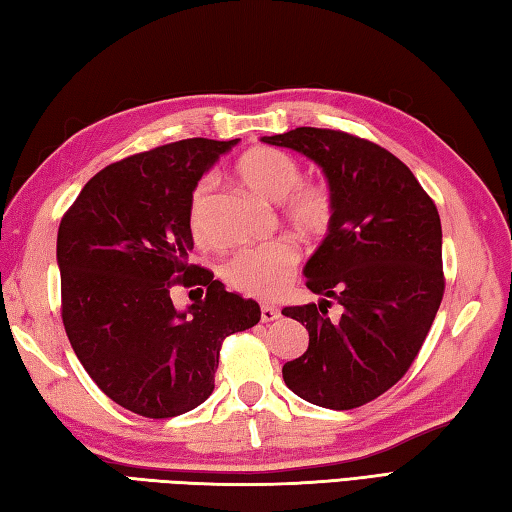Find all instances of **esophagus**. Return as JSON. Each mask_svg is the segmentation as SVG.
Returning <instances> with one entry per match:
<instances>
[{
  "label": "esophagus",
  "instance_id": "1",
  "mask_svg": "<svg viewBox=\"0 0 512 512\" xmlns=\"http://www.w3.org/2000/svg\"><path fill=\"white\" fill-rule=\"evenodd\" d=\"M280 318V309L274 305H263L260 307V320L263 322H274Z\"/></svg>",
  "mask_w": 512,
  "mask_h": 512
}]
</instances>
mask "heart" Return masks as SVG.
Wrapping results in <instances>:
<instances>
[{
  "label": "heart",
  "instance_id": "1",
  "mask_svg": "<svg viewBox=\"0 0 512 512\" xmlns=\"http://www.w3.org/2000/svg\"><path fill=\"white\" fill-rule=\"evenodd\" d=\"M236 172L247 187L271 203H280L285 223L296 236L311 241L322 236L333 221V196L325 183L302 181V165L289 152L254 148L241 156ZM216 176L207 174L190 196V229L198 245H212L210 207ZM300 263L298 247L291 241H271L245 247L223 267L225 283L243 296L271 300L294 278Z\"/></svg>",
  "mask_w": 512,
  "mask_h": 512
}]
</instances>
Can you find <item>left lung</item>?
<instances>
[{"label":"left lung","instance_id":"left-lung-1","mask_svg":"<svg viewBox=\"0 0 512 512\" xmlns=\"http://www.w3.org/2000/svg\"><path fill=\"white\" fill-rule=\"evenodd\" d=\"M263 141L318 163L333 196L329 232L302 269L322 298L283 309L309 331L283 380L311 404L356 409L409 371L440 309V214L398 156L367 139L296 128ZM331 297L343 305L340 319L328 318Z\"/></svg>","mask_w":512,"mask_h":512}]
</instances>
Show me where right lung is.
<instances>
[{"instance_id": "1", "label": "right lung", "mask_w": 512, "mask_h": 512, "mask_svg": "<svg viewBox=\"0 0 512 512\" xmlns=\"http://www.w3.org/2000/svg\"><path fill=\"white\" fill-rule=\"evenodd\" d=\"M236 143L185 139L128 156L92 176L61 218L68 340L97 387L137 415L163 420L203 404L223 340L260 320L256 300L187 260L192 190ZM174 286L193 289L185 312Z\"/></svg>"}]
</instances>
